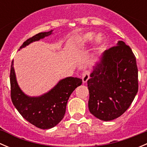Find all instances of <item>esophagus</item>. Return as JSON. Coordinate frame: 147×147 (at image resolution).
Listing matches in <instances>:
<instances>
[{
    "label": "esophagus",
    "mask_w": 147,
    "mask_h": 147,
    "mask_svg": "<svg viewBox=\"0 0 147 147\" xmlns=\"http://www.w3.org/2000/svg\"><path fill=\"white\" fill-rule=\"evenodd\" d=\"M90 78V73H89L88 71H85L84 72V74L82 75V82L83 83H86L87 81L88 80V79Z\"/></svg>",
    "instance_id": "34e87169"
}]
</instances>
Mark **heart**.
Listing matches in <instances>:
<instances>
[{
    "instance_id": "heart-1",
    "label": "heart",
    "mask_w": 147,
    "mask_h": 147,
    "mask_svg": "<svg viewBox=\"0 0 147 147\" xmlns=\"http://www.w3.org/2000/svg\"><path fill=\"white\" fill-rule=\"evenodd\" d=\"M95 38V34L93 33V32H88V33L85 34L84 36L82 37L80 39V42L82 44H84L86 42H92L93 40ZM104 42H105V39H104L103 37L99 36L98 38H97V42L99 44L100 46L104 44ZM95 57V54L92 55L91 57H90V60H93Z\"/></svg>"
}]
</instances>
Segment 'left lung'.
Instances as JSON below:
<instances>
[{
    "label": "left lung",
    "mask_w": 147,
    "mask_h": 147,
    "mask_svg": "<svg viewBox=\"0 0 147 147\" xmlns=\"http://www.w3.org/2000/svg\"><path fill=\"white\" fill-rule=\"evenodd\" d=\"M89 110L102 121L119 117L129 107L138 92L136 57L129 46L119 41L105 50L87 81Z\"/></svg>",
    "instance_id": "left-lung-1"
}]
</instances>
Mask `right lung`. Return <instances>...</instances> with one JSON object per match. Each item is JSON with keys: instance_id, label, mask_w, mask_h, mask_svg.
<instances>
[{"instance_id": "1", "label": "right lung", "mask_w": 147, "mask_h": 147, "mask_svg": "<svg viewBox=\"0 0 147 147\" xmlns=\"http://www.w3.org/2000/svg\"><path fill=\"white\" fill-rule=\"evenodd\" d=\"M53 30L40 32L28 38L20 46L23 47L31 42L42 39L51 35ZM10 96L15 107L21 116L32 125L47 129L57 125L64 117L66 106L72 92L82 83V80L68 77L61 80L52 90L39 97H29L19 87L13 67H10Z\"/></svg>"}]
</instances>
